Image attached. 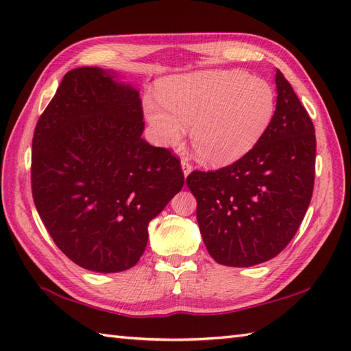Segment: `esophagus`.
Segmentation results:
<instances>
[{
	"label": "esophagus",
	"mask_w": 351,
	"mask_h": 351,
	"mask_svg": "<svg viewBox=\"0 0 351 351\" xmlns=\"http://www.w3.org/2000/svg\"><path fill=\"white\" fill-rule=\"evenodd\" d=\"M182 169H183V174H184V177H188V176L191 174L192 165H191L188 159H182Z\"/></svg>",
	"instance_id": "1"
}]
</instances>
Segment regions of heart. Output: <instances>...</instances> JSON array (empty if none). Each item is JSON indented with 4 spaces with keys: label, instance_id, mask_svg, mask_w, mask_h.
Here are the masks:
<instances>
[{
    "label": "heart",
    "instance_id": "b5f03b06",
    "mask_svg": "<svg viewBox=\"0 0 351 351\" xmlns=\"http://www.w3.org/2000/svg\"><path fill=\"white\" fill-rule=\"evenodd\" d=\"M276 95L263 77L241 70H204L169 77L159 100H144L154 141L180 144L191 126L197 159L208 167H227L255 149L270 128Z\"/></svg>",
    "mask_w": 351,
    "mask_h": 351
}]
</instances>
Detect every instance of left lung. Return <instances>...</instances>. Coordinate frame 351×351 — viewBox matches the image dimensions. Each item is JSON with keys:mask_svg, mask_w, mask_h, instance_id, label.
I'll use <instances>...</instances> for the list:
<instances>
[{"mask_svg": "<svg viewBox=\"0 0 351 351\" xmlns=\"http://www.w3.org/2000/svg\"><path fill=\"white\" fill-rule=\"evenodd\" d=\"M276 111L245 158L186 178L208 254L223 266L249 267L290 243L314 191L315 129L293 87L276 70Z\"/></svg>", "mask_w": 351, "mask_h": 351, "instance_id": "left-lung-1", "label": "left lung"}]
</instances>
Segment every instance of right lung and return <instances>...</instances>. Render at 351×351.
<instances>
[{"mask_svg": "<svg viewBox=\"0 0 351 351\" xmlns=\"http://www.w3.org/2000/svg\"><path fill=\"white\" fill-rule=\"evenodd\" d=\"M99 67L67 72L33 136L31 191L60 251L100 274L134 267L183 188L178 158L141 138L143 102Z\"/></svg>", "mask_w": 351, "mask_h": 351, "instance_id": "obj_1", "label": "right lung"}]
</instances>
